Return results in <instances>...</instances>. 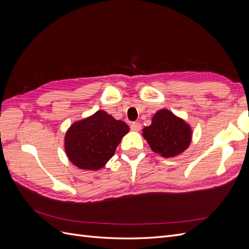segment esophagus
<instances>
[{
  "label": "esophagus",
  "mask_w": 249,
  "mask_h": 249,
  "mask_svg": "<svg viewBox=\"0 0 249 249\" xmlns=\"http://www.w3.org/2000/svg\"><path fill=\"white\" fill-rule=\"evenodd\" d=\"M131 130L134 132H139L141 130V124L139 123H133L131 124Z\"/></svg>",
  "instance_id": "1"
}]
</instances>
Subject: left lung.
<instances>
[{"label": "left lung", "mask_w": 249, "mask_h": 249, "mask_svg": "<svg viewBox=\"0 0 249 249\" xmlns=\"http://www.w3.org/2000/svg\"><path fill=\"white\" fill-rule=\"evenodd\" d=\"M142 132L153 152L164 158L184 153L192 140L190 124L167 109L158 111L152 118V124L145 126Z\"/></svg>", "instance_id": "left-lung-1"}]
</instances>
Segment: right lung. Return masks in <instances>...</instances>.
I'll list each match as a JSON object with an SVG mask.
<instances>
[{
    "mask_svg": "<svg viewBox=\"0 0 249 249\" xmlns=\"http://www.w3.org/2000/svg\"><path fill=\"white\" fill-rule=\"evenodd\" d=\"M129 131L125 123L99 110L69 127L64 137L66 156L80 169L99 170L114 156Z\"/></svg>",
    "mask_w": 249,
    "mask_h": 249,
    "instance_id": "add662e5",
    "label": "right lung"
}]
</instances>
